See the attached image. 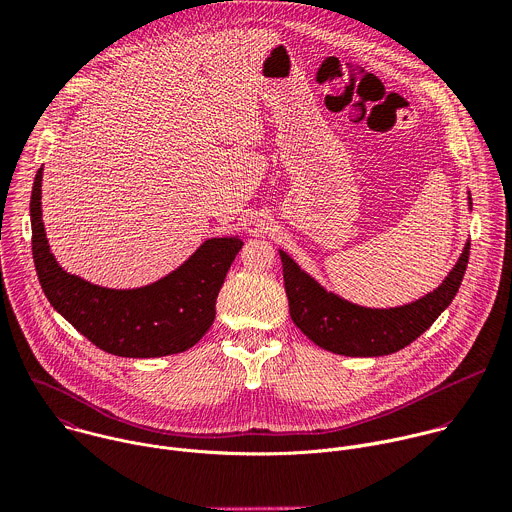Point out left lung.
I'll use <instances>...</instances> for the list:
<instances>
[{
    "label": "left lung",
    "mask_w": 512,
    "mask_h": 512,
    "mask_svg": "<svg viewBox=\"0 0 512 512\" xmlns=\"http://www.w3.org/2000/svg\"><path fill=\"white\" fill-rule=\"evenodd\" d=\"M468 200L472 206V198ZM279 255L289 316L314 344L344 356H383L419 338L452 304L466 273L470 243L440 287L413 304L389 310L362 308L328 294L294 259L283 251Z\"/></svg>",
    "instance_id": "8db88e82"
}]
</instances>
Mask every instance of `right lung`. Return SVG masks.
<instances>
[{"label":"right lung","instance_id":"right-lung-1","mask_svg":"<svg viewBox=\"0 0 512 512\" xmlns=\"http://www.w3.org/2000/svg\"><path fill=\"white\" fill-rule=\"evenodd\" d=\"M38 170L30 198L32 255L52 308L101 350L152 358L184 352L214 322L216 298L243 247L241 239H208L164 279L137 289H109L62 271L48 249Z\"/></svg>","mask_w":512,"mask_h":512}]
</instances>
